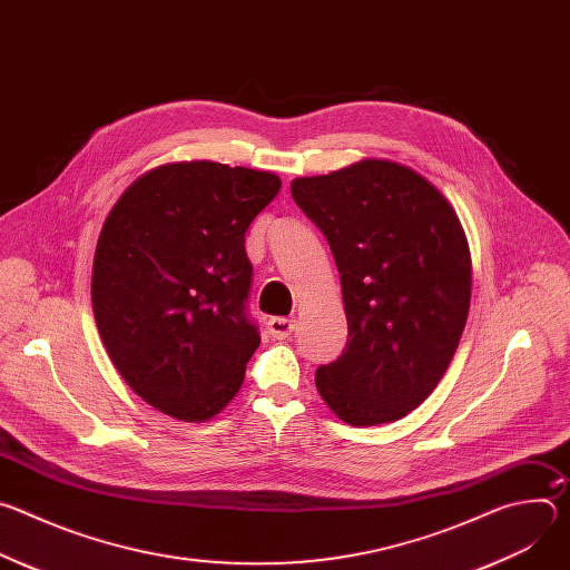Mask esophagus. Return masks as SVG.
<instances>
[{
  "instance_id": "1",
  "label": "esophagus",
  "mask_w": 570,
  "mask_h": 570,
  "mask_svg": "<svg viewBox=\"0 0 570 570\" xmlns=\"http://www.w3.org/2000/svg\"><path fill=\"white\" fill-rule=\"evenodd\" d=\"M268 332H271L273 338L284 341V338H288L295 332V320H291V317H273L268 322Z\"/></svg>"
}]
</instances>
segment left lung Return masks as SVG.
Instances as JSON below:
<instances>
[{
  "instance_id": "obj_1",
  "label": "left lung",
  "mask_w": 570,
  "mask_h": 570,
  "mask_svg": "<svg viewBox=\"0 0 570 570\" xmlns=\"http://www.w3.org/2000/svg\"><path fill=\"white\" fill-rule=\"evenodd\" d=\"M291 194L330 240L350 330L315 387L352 426L396 422L435 390L464 332L471 255L458 214L390 159L295 178Z\"/></svg>"
}]
</instances>
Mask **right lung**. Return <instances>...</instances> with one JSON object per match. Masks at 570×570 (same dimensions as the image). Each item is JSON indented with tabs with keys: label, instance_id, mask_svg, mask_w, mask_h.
<instances>
[{
	"label": "right lung",
	"instance_id": "right-lung-1",
	"mask_svg": "<svg viewBox=\"0 0 570 570\" xmlns=\"http://www.w3.org/2000/svg\"><path fill=\"white\" fill-rule=\"evenodd\" d=\"M268 171L209 159L137 178L110 209L92 268V308L124 381L180 422L218 415L262 343L246 313V232L277 196Z\"/></svg>",
	"mask_w": 570,
	"mask_h": 570
}]
</instances>
